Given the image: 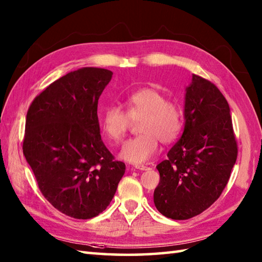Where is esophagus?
<instances>
[{"mask_svg":"<svg viewBox=\"0 0 262 262\" xmlns=\"http://www.w3.org/2000/svg\"><path fill=\"white\" fill-rule=\"evenodd\" d=\"M134 168L137 169V170H141V171H144V170H147L148 169L146 165H143V164H135Z\"/></svg>","mask_w":262,"mask_h":262,"instance_id":"obj_1","label":"esophagus"}]
</instances>
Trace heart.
Returning a JSON list of instances; mask_svg holds the SVG:
<instances>
[{"label": "heart", "mask_w": 262, "mask_h": 262, "mask_svg": "<svg viewBox=\"0 0 262 262\" xmlns=\"http://www.w3.org/2000/svg\"><path fill=\"white\" fill-rule=\"evenodd\" d=\"M127 113L117 104L104 109L101 126L113 141H121L130 126V119L143 117L138 136L125 143L120 158L129 163H144L158 152L159 140L170 143L181 129V110L176 102L168 101L165 94L155 88H142L126 98Z\"/></svg>", "instance_id": "heart-1"}]
</instances>
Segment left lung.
<instances>
[{
  "label": "left lung",
  "instance_id": "1",
  "mask_svg": "<svg viewBox=\"0 0 262 262\" xmlns=\"http://www.w3.org/2000/svg\"><path fill=\"white\" fill-rule=\"evenodd\" d=\"M185 128L157 165L154 204L172 220H188L213 205L230 179L237 157L230 105L217 86L192 74L186 88Z\"/></svg>",
  "mask_w": 262,
  "mask_h": 262
}]
</instances>
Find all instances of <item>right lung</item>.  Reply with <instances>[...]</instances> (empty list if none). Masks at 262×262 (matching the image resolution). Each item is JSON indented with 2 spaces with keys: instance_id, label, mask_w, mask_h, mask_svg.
Here are the masks:
<instances>
[{
  "instance_id": "add662e5",
  "label": "right lung",
  "mask_w": 262,
  "mask_h": 262,
  "mask_svg": "<svg viewBox=\"0 0 262 262\" xmlns=\"http://www.w3.org/2000/svg\"><path fill=\"white\" fill-rule=\"evenodd\" d=\"M111 77L105 69L70 72L37 96L27 113V162L43 197L74 219L102 213L126 170L100 135L98 100Z\"/></svg>"
}]
</instances>
